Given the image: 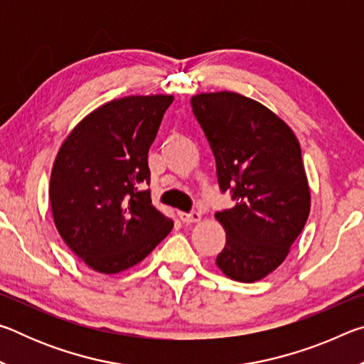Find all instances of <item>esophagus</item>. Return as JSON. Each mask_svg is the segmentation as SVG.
Masks as SVG:
<instances>
[{
	"label": "esophagus",
	"mask_w": 364,
	"mask_h": 364,
	"mask_svg": "<svg viewBox=\"0 0 364 364\" xmlns=\"http://www.w3.org/2000/svg\"><path fill=\"white\" fill-rule=\"evenodd\" d=\"M178 215H180V220L183 221V223H186V225L197 223V221H200V213L199 212H191V213L180 212Z\"/></svg>",
	"instance_id": "34e87169"
}]
</instances>
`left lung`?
<instances>
[{
  "mask_svg": "<svg viewBox=\"0 0 364 364\" xmlns=\"http://www.w3.org/2000/svg\"><path fill=\"white\" fill-rule=\"evenodd\" d=\"M210 144L221 193L236 205L215 213L226 231L217 264L234 281L255 282L286 260L310 215L299 139L250 97L220 91L191 97Z\"/></svg>",
  "mask_w": 364,
  "mask_h": 364,
  "instance_id": "left-lung-1",
  "label": "left lung"
}]
</instances>
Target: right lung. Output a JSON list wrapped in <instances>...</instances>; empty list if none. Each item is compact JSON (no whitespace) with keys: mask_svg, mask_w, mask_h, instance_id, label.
I'll list each match as a JSON object with an SVG mask.
<instances>
[{"mask_svg":"<svg viewBox=\"0 0 364 364\" xmlns=\"http://www.w3.org/2000/svg\"><path fill=\"white\" fill-rule=\"evenodd\" d=\"M170 95L127 96L73 128L54 160L49 200L60 237L91 269L115 274L156 249L173 221L152 205L147 152Z\"/></svg>","mask_w":364,"mask_h":364,"instance_id":"1","label":"right lung"}]
</instances>
